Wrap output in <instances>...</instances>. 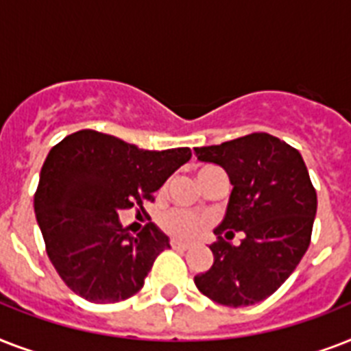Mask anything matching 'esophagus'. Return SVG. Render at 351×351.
<instances>
[{
    "label": "esophagus",
    "mask_w": 351,
    "mask_h": 351,
    "mask_svg": "<svg viewBox=\"0 0 351 351\" xmlns=\"http://www.w3.org/2000/svg\"><path fill=\"white\" fill-rule=\"evenodd\" d=\"M171 247H173V250H180V251H186V250H189V247H191V245L187 244V242H180V240H171Z\"/></svg>",
    "instance_id": "34e87169"
}]
</instances>
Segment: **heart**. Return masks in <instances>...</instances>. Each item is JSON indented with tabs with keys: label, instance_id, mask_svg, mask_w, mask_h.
Wrapping results in <instances>:
<instances>
[{
	"label": "heart",
	"instance_id": "1",
	"mask_svg": "<svg viewBox=\"0 0 351 351\" xmlns=\"http://www.w3.org/2000/svg\"><path fill=\"white\" fill-rule=\"evenodd\" d=\"M209 169H213V167H202L198 171V175H202L204 171ZM160 224L167 233L176 237V239H189V237H195V234L200 233L206 222H204L202 217L184 211V209H171L160 219Z\"/></svg>",
	"mask_w": 351,
	"mask_h": 351
}]
</instances>
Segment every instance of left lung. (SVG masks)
Wrapping results in <instances>:
<instances>
[{"instance_id":"left-lung-1","label":"left lung","mask_w":351,"mask_h":351,"mask_svg":"<svg viewBox=\"0 0 351 351\" xmlns=\"http://www.w3.org/2000/svg\"><path fill=\"white\" fill-rule=\"evenodd\" d=\"M195 154L224 167L233 186L224 220L215 230L219 240L209 245L213 266L195 284L222 306L256 304L282 286L310 245L317 193L304 160L267 132L195 147ZM234 230L245 233L239 246L227 242Z\"/></svg>"}]
</instances>
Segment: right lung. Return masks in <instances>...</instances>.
Listing matches in <instances>:
<instances>
[{
    "mask_svg": "<svg viewBox=\"0 0 351 351\" xmlns=\"http://www.w3.org/2000/svg\"><path fill=\"white\" fill-rule=\"evenodd\" d=\"M189 158V147L145 151L93 129L51 149L34 195L36 220L52 266L74 293L107 304L142 289L169 239L153 222L132 237L118 215L143 211Z\"/></svg>",
    "mask_w": 351,
    "mask_h": 351,
    "instance_id": "obj_1",
    "label": "right lung"
}]
</instances>
